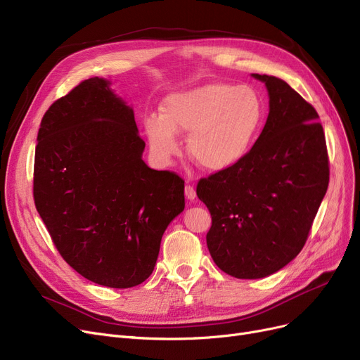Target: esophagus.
<instances>
[{"label":"esophagus","mask_w":360,"mask_h":360,"mask_svg":"<svg viewBox=\"0 0 360 360\" xmlns=\"http://www.w3.org/2000/svg\"><path fill=\"white\" fill-rule=\"evenodd\" d=\"M184 195H186V198L189 199V200H193V199L196 198L195 187L191 186V184H186V187H184Z\"/></svg>","instance_id":"34e87169"}]
</instances>
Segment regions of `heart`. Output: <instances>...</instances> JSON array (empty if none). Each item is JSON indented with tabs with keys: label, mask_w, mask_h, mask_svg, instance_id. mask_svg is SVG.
Here are the masks:
<instances>
[{
	"label": "heart",
	"mask_w": 360,
	"mask_h": 360,
	"mask_svg": "<svg viewBox=\"0 0 360 360\" xmlns=\"http://www.w3.org/2000/svg\"><path fill=\"white\" fill-rule=\"evenodd\" d=\"M262 117V101L252 88L207 83L169 95L162 114L148 115L143 127L160 161L168 162L179 155V133H189V157L210 173H221L248 155Z\"/></svg>",
	"instance_id": "heart-1"
}]
</instances>
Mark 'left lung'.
Listing matches in <instances>:
<instances>
[{
	"label": "left lung",
	"instance_id": "obj_1",
	"mask_svg": "<svg viewBox=\"0 0 360 360\" xmlns=\"http://www.w3.org/2000/svg\"><path fill=\"white\" fill-rule=\"evenodd\" d=\"M269 114L236 167L200 179L198 198L211 212L207 245L217 266L236 278H264L303 249L330 181L328 152L316 110L274 76Z\"/></svg>",
	"mask_w": 360,
	"mask_h": 360
}]
</instances>
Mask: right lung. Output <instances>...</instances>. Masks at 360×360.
<instances>
[{"mask_svg":"<svg viewBox=\"0 0 360 360\" xmlns=\"http://www.w3.org/2000/svg\"><path fill=\"white\" fill-rule=\"evenodd\" d=\"M133 110L91 77L42 117L33 199L63 259L112 288L143 283L161 238L184 210V181L149 168Z\"/></svg>","mask_w":360,"mask_h":360,"instance_id":"1","label":"right lung"}]
</instances>
